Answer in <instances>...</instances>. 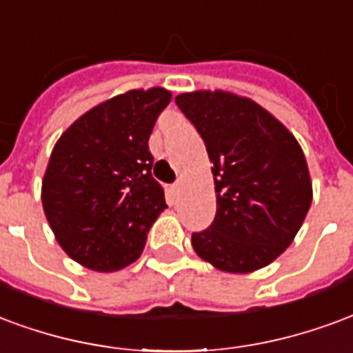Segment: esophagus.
Wrapping results in <instances>:
<instances>
[{
    "label": "esophagus",
    "mask_w": 353,
    "mask_h": 353,
    "mask_svg": "<svg viewBox=\"0 0 353 353\" xmlns=\"http://www.w3.org/2000/svg\"><path fill=\"white\" fill-rule=\"evenodd\" d=\"M180 188H182V182H180V180H179V182H174L173 190H174V192H176V194H179V192H180Z\"/></svg>",
    "instance_id": "obj_1"
}]
</instances>
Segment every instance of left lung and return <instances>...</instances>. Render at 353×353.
<instances>
[{"instance_id": "1", "label": "left lung", "mask_w": 353, "mask_h": 353, "mask_svg": "<svg viewBox=\"0 0 353 353\" xmlns=\"http://www.w3.org/2000/svg\"><path fill=\"white\" fill-rule=\"evenodd\" d=\"M174 101L205 141L214 174V222L192 235L195 254L223 272L267 267L293 243L312 203L297 139L243 95L199 90Z\"/></svg>"}]
</instances>
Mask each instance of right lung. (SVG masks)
I'll return each instance as SVG.
<instances>
[{
  "instance_id": "right-lung-1",
  "label": "right lung",
  "mask_w": 353,
  "mask_h": 353,
  "mask_svg": "<svg viewBox=\"0 0 353 353\" xmlns=\"http://www.w3.org/2000/svg\"><path fill=\"white\" fill-rule=\"evenodd\" d=\"M169 101L171 92L158 86L114 95L74 120L54 145L43 210L58 244L82 267L112 272L133 263L167 208L152 176L148 139Z\"/></svg>"
}]
</instances>
